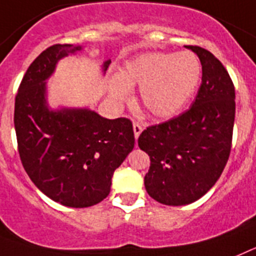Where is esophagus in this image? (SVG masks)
Masks as SVG:
<instances>
[{
  "label": "esophagus",
  "mask_w": 256,
  "mask_h": 256,
  "mask_svg": "<svg viewBox=\"0 0 256 256\" xmlns=\"http://www.w3.org/2000/svg\"><path fill=\"white\" fill-rule=\"evenodd\" d=\"M132 128H134L135 139H138V138H139V135L142 134V131H143V126H142L139 122H134V124H132Z\"/></svg>",
  "instance_id": "1"
}]
</instances>
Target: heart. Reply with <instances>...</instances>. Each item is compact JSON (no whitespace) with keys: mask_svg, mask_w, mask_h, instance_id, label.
I'll return each mask as SVG.
<instances>
[{"mask_svg":"<svg viewBox=\"0 0 256 256\" xmlns=\"http://www.w3.org/2000/svg\"><path fill=\"white\" fill-rule=\"evenodd\" d=\"M201 76L198 59L188 51L144 52L124 64L117 77L108 81V94L114 103L139 88V100L150 114L166 118L176 114L193 94Z\"/></svg>","mask_w":256,"mask_h":256,"instance_id":"heart-1","label":"heart"}]
</instances>
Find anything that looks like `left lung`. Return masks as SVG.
I'll use <instances>...</instances> for the list:
<instances>
[{
  "label": "left lung",
  "mask_w": 256,
  "mask_h": 256,
  "mask_svg": "<svg viewBox=\"0 0 256 256\" xmlns=\"http://www.w3.org/2000/svg\"><path fill=\"white\" fill-rule=\"evenodd\" d=\"M186 48L202 66L194 102L178 117L146 128L138 139L150 158L146 192L168 206L192 204L212 188L230 157L234 125V86L224 66L205 48Z\"/></svg>",
  "instance_id": "8db88e82"
}]
</instances>
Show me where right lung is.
I'll use <instances>...</instances> for the list:
<instances>
[{
	"label": "right lung",
	"mask_w": 256,
	"mask_h": 256,
	"mask_svg": "<svg viewBox=\"0 0 256 256\" xmlns=\"http://www.w3.org/2000/svg\"><path fill=\"white\" fill-rule=\"evenodd\" d=\"M81 48L58 44L42 51L15 96L14 125L24 170L44 194L68 208L103 201L113 172L135 144L128 118H104L88 108H48L46 80L62 58ZM110 64L104 62L103 72Z\"/></svg>",
	"instance_id": "right-lung-1"
}]
</instances>
